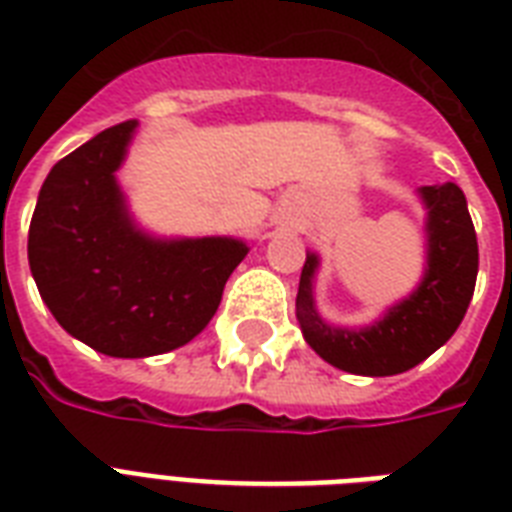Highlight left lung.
Wrapping results in <instances>:
<instances>
[{
    "label": "left lung",
    "mask_w": 512,
    "mask_h": 512,
    "mask_svg": "<svg viewBox=\"0 0 512 512\" xmlns=\"http://www.w3.org/2000/svg\"><path fill=\"white\" fill-rule=\"evenodd\" d=\"M427 208V269L419 288L366 328H339L320 318L312 296L318 256L307 253L296 293L301 334L331 366L360 376H392L419 366L449 342L465 318L478 277V240L457 184L422 186Z\"/></svg>",
    "instance_id": "left-lung-1"
}]
</instances>
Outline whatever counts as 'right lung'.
<instances>
[{
	"mask_svg": "<svg viewBox=\"0 0 512 512\" xmlns=\"http://www.w3.org/2000/svg\"><path fill=\"white\" fill-rule=\"evenodd\" d=\"M136 125L106 128L55 162L29 227L42 301L74 339L112 358H149L192 342L248 253L232 237L157 240L133 224L114 173Z\"/></svg>",
	"mask_w": 512,
	"mask_h": 512,
	"instance_id": "obj_1",
	"label": "right lung"
}]
</instances>
